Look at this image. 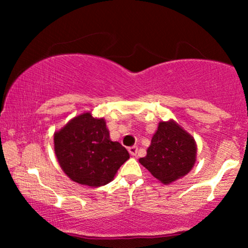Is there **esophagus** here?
Wrapping results in <instances>:
<instances>
[{
	"label": "esophagus",
	"instance_id": "34e87169",
	"mask_svg": "<svg viewBox=\"0 0 248 248\" xmlns=\"http://www.w3.org/2000/svg\"><path fill=\"white\" fill-rule=\"evenodd\" d=\"M128 152H130L131 155H137V154H138V147H137V145H133V147L128 148Z\"/></svg>",
	"mask_w": 248,
	"mask_h": 248
}]
</instances>
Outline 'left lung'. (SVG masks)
<instances>
[{
    "instance_id": "1",
    "label": "left lung",
    "mask_w": 248,
    "mask_h": 248,
    "mask_svg": "<svg viewBox=\"0 0 248 248\" xmlns=\"http://www.w3.org/2000/svg\"><path fill=\"white\" fill-rule=\"evenodd\" d=\"M196 143L174 121L160 122L147 155L139 161L164 184L183 177L194 166Z\"/></svg>"
}]
</instances>
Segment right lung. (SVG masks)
I'll return each instance as SVG.
<instances>
[{
    "label": "right lung",
    "mask_w": 248,
    "mask_h": 248,
    "mask_svg": "<svg viewBox=\"0 0 248 248\" xmlns=\"http://www.w3.org/2000/svg\"><path fill=\"white\" fill-rule=\"evenodd\" d=\"M54 149L64 172L82 185H106L130 158L126 149L109 139L104 118L84 113L54 135Z\"/></svg>",
    "instance_id": "obj_1"
}]
</instances>
